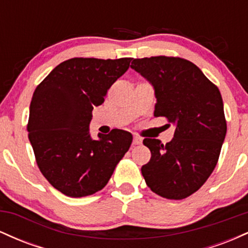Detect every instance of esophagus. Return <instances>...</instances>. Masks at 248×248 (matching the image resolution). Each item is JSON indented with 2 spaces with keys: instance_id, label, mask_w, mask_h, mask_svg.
Masks as SVG:
<instances>
[{
  "instance_id": "obj_1",
  "label": "esophagus",
  "mask_w": 248,
  "mask_h": 248,
  "mask_svg": "<svg viewBox=\"0 0 248 248\" xmlns=\"http://www.w3.org/2000/svg\"><path fill=\"white\" fill-rule=\"evenodd\" d=\"M133 143L134 144H141L142 143V138L139 135H134L133 138Z\"/></svg>"
}]
</instances>
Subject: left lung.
<instances>
[{
	"mask_svg": "<svg viewBox=\"0 0 248 248\" xmlns=\"http://www.w3.org/2000/svg\"><path fill=\"white\" fill-rule=\"evenodd\" d=\"M130 67L155 88L154 115L176 127L166 144L144 139L152 157L142 166V176L161 197H189L210 177L220 155L227 129L220 92L193 62L179 57L136 58Z\"/></svg>",
	"mask_w": 248,
	"mask_h": 248,
	"instance_id": "1",
	"label": "left lung"
}]
</instances>
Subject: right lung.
<instances>
[{
	"label": "right lung",
	"instance_id": "obj_1",
	"mask_svg": "<svg viewBox=\"0 0 248 248\" xmlns=\"http://www.w3.org/2000/svg\"><path fill=\"white\" fill-rule=\"evenodd\" d=\"M133 58H71L56 66L33 92L28 136L37 166L55 189L78 198L98 192L132 144V134L113 129L92 140V110Z\"/></svg>",
	"mask_w": 248,
	"mask_h": 248
}]
</instances>
